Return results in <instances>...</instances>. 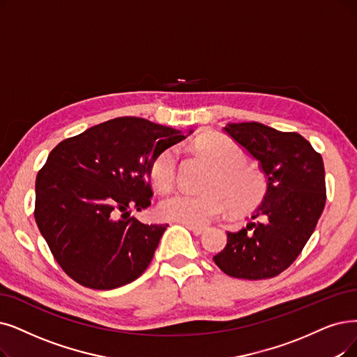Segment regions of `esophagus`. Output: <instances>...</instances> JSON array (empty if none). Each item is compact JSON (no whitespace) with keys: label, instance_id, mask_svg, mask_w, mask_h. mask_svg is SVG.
<instances>
[{"label":"esophagus","instance_id":"34e87169","mask_svg":"<svg viewBox=\"0 0 357 357\" xmlns=\"http://www.w3.org/2000/svg\"><path fill=\"white\" fill-rule=\"evenodd\" d=\"M184 225H186L195 236H201L205 231V228H202V227H195V225H188V224H184Z\"/></svg>","mask_w":357,"mask_h":357}]
</instances>
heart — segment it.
Here are the masks:
<instances>
[{
  "label": "heart",
  "instance_id": "heart-1",
  "mask_svg": "<svg viewBox=\"0 0 357 357\" xmlns=\"http://www.w3.org/2000/svg\"><path fill=\"white\" fill-rule=\"evenodd\" d=\"M196 148L215 165L206 193H176L160 204L165 220L202 227L231 209L246 215L258 208L268 193V178L259 168L248 164V153L234 140L218 133H206L196 140ZM149 177L160 192L173 189L177 180V153L165 149L152 160Z\"/></svg>",
  "mask_w": 357,
  "mask_h": 357
}]
</instances>
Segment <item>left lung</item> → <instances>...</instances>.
I'll list each match as a JSON object with an SVG mask.
<instances>
[{
    "instance_id": "1",
    "label": "left lung",
    "mask_w": 357,
    "mask_h": 357,
    "mask_svg": "<svg viewBox=\"0 0 357 357\" xmlns=\"http://www.w3.org/2000/svg\"><path fill=\"white\" fill-rule=\"evenodd\" d=\"M225 133L259 161L268 193L255 218L240 231L227 233L213 262L234 278L265 280L286 271L315 227L325 206L322 156L296 132H278L261 123H230Z\"/></svg>"
}]
</instances>
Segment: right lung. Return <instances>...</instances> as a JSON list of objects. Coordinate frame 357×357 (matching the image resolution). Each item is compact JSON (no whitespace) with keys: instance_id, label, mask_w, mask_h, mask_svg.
Masks as SVG:
<instances>
[{"instance_id":"right-lung-1","label":"right lung","mask_w":357,"mask_h":357,"mask_svg":"<svg viewBox=\"0 0 357 357\" xmlns=\"http://www.w3.org/2000/svg\"><path fill=\"white\" fill-rule=\"evenodd\" d=\"M186 136L137 117H119L56 145L35 184V221L64 273L111 290L139 278L168 224H144L129 209L151 205L149 165Z\"/></svg>"}]
</instances>
